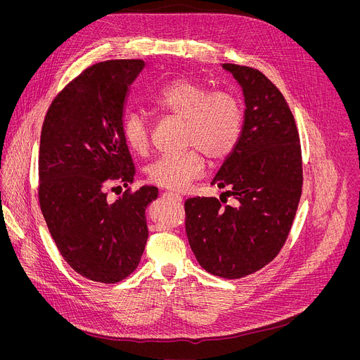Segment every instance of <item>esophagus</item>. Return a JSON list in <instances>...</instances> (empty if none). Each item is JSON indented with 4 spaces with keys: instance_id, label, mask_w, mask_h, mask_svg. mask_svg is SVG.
Listing matches in <instances>:
<instances>
[{
    "instance_id": "esophagus-1",
    "label": "esophagus",
    "mask_w": 360,
    "mask_h": 360,
    "mask_svg": "<svg viewBox=\"0 0 360 360\" xmlns=\"http://www.w3.org/2000/svg\"><path fill=\"white\" fill-rule=\"evenodd\" d=\"M165 195H166V197H170V198H174L175 201H182V197H181L179 194L174 193V191H166Z\"/></svg>"
}]
</instances>
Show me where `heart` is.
Wrapping results in <instances>:
<instances>
[{"mask_svg":"<svg viewBox=\"0 0 360 360\" xmlns=\"http://www.w3.org/2000/svg\"><path fill=\"white\" fill-rule=\"evenodd\" d=\"M148 103L160 113L184 120V146L191 147L181 155H165L148 165V181L162 188L185 190L204 174L202 150L210 160L220 162L232 153L240 139L243 113L238 98L229 90H210L200 82L176 79L151 94ZM122 134L132 153L147 155L151 129L141 112L127 113Z\"/></svg>","mask_w":360,"mask_h":360,"instance_id":"1","label":"heart"}]
</instances>
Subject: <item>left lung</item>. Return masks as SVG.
I'll return each mask as SVG.
<instances>
[{"label": "left lung", "instance_id": "1", "mask_svg": "<svg viewBox=\"0 0 360 360\" xmlns=\"http://www.w3.org/2000/svg\"><path fill=\"white\" fill-rule=\"evenodd\" d=\"M223 68L242 87L247 109L240 139L212 185L226 188L223 194L235 204L223 207L214 197L188 198L185 231L205 271L240 278L267 266L283 248L304 175L297 128L280 90L255 68Z\"/></svg>", "mask_w": 360, "mask_h": 360}]
</instances>
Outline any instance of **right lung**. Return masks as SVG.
Returning <instances> with one entry per match:
<instances>
[{"label": "right lung", "instance_id": "right-lung-1", "mask_svg": "<svg viewBox=\"0 0 360 360\" xmlns=\"http://www.w3.org/2000/svg\"><path fill=\"white\" fill-rule=\"evenodd\" d=\"M143 60H110L86 68L56 96L41 132L39 204L68 266L83 277L117 283L139 266L148 238L146 209L156 186H128L136 167L122 134L129 86Z\"/></svg>", "mask_w": 360, "mask_h": 360}]
</instances>
